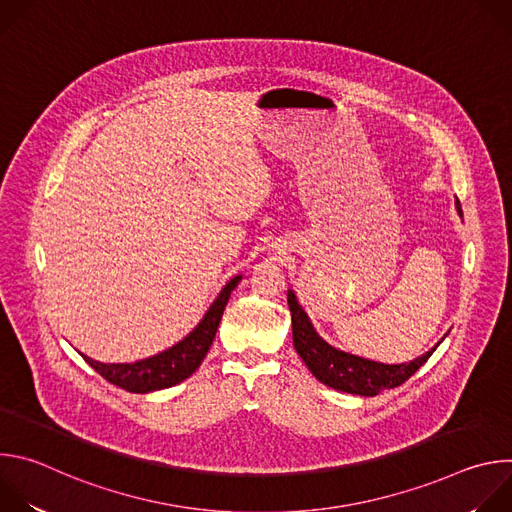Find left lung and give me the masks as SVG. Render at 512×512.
Listing matches in <instances>:
<instances>
[{"instance_id": "left-lung-1", "label": "left lung", "mask_w": 512, "mask_h": 512, "mask_svg": "<svg viewBox=\"0 0 512 512\" xmlns=\"http://www.w3.org/2000/svg\"><path fill=\"white\" fill-rule=\"evenodd\" d=\"M456 210L462 216L460 200L456 198ZM287 306L291 312V334H294V348L306 362L310 373L330 389L360 395V397H375L385 389H395L403 385L423 362L442 344L437 342L425 354L399 364L377 362L364 356H356L344 352L330 342H326L314 328L310 316L298 302L294 289H287Z\"/></svg>"}]
</instances>
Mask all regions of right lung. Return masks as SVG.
Listing matches in <instances>:
<instances>
[{
    "instance_id": "add662e5",
    "label": "right lung",
    "mask_w": 512,
    "mask_h": 512,
    "mask_svg": "<svg viewBox=\"0 0 512 512\" xmlns=\"http://www.w3.org/2000/svg\"><path fill=\"white\" fill-rule=\"evenodd\" d=\"M243 275H235L218 291L214 302L208 306L202 320L194 326L190 334H186L180 342L162 350L150 358H141L135 362H99L81 352V356L91 367L107 379L111 385H117L129 393H152L160 389L174 387L186 381L204 360L218 324H221L225 306L231 298V291L239 285Z\"/></svg>"
}]
</instances>
